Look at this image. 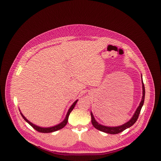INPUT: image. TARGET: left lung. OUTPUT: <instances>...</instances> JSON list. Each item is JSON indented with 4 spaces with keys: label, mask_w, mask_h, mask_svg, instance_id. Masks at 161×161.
I'll return each mask as SVG.
<instances>
[{
    "label": "left lung",
    "mask_w": 161,
    "mask_h": 161,
    "mask_svg": "<svg viewBox=\"0 0 161 161\" xmlns=\"http://www.w3.org/2000/svg\"><path fill=\"white\" fill-rule=\"evenodd\" d=\"M142 100H141L139 106L136 109L135 113L134 114L132 118H131L128 122L125 123L124 124L119 125V126H115V127H110V126H106V125H101L100 124H99L97 121L95 120L93 114H92V111H91V122L92 125L94 127L99 130V131H103V132L108 133V134H119L121 131H123L124 130H125V129H127L131 126H132L135 123L136 121H137L139 114L140 113L141 109H142L144 102V97H145V88H144V82L142 80Z\"/></svg>",
    "instance_id": "1"
}]
</instances>
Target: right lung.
<instances>
[{
	"mask_svg": "<svg viewBox=\"0 0 161 161\" xmlns=\"http://www.w3.org/2000/svg\"><path fill=\"white\" fill-rule=\"evenodd\" d=\"M77 101H78V99L77 100H76L74 103H73V104L70 106V108H69V111H68V112H67V114H66V117H65V119L63 120L61 123H60L59 124H58V125H54V126H52V127H49V128H42V127H40V126H37V125H35V124H32L31 121H29L25 116H24L23 114H22V113L21 112V111H20V113H21V116L23 117V118L25 120V121H27V122L30 124L31 126H32V127L35 129L36 130H37V131H39V132H42V133H50V132H53V131H57V130H60V129H62V128H63L64 127V126L66 125V124H67V122H68V120H69V115H70V112L72 111V109L75 108V106L76 105V103H77Z\"/></svg>",
	"mask_w": 161,
	"mask_h": 161,
	"instance_id": "add662e5",
	"label": "right lung"
}]
</instances>
